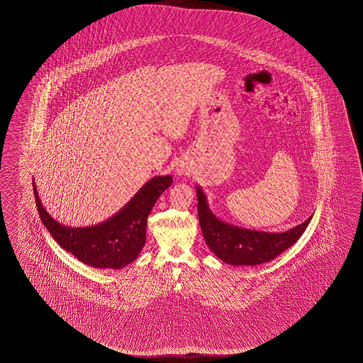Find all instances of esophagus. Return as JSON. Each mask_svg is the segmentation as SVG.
Wrapping results in <instances>:
<instances>
[{
    "label": "esophagus",
    "mask_w": 363,
    "mask_h": 363,
    "mask_svg": "<svg viewBox=\"0 0 363 363\" xmlns=\"http://www.w3.org/2000/svg\"><path fill=\"white\" fill-rule=\"evenodd\" d=\"M190 167L187 166L184 162H179V163L176 164V168H174V173H176V176H179V177H184V176L190 174Z\"/></svg>",
    "instance_id": "1"
}]
</instances>
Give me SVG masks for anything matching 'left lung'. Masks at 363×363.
Wrapping results in <instances>:
<instances>
[{
	"mask_svg": "<svg viewBox=\"0 0 363 363\" xmlns=\"http://www.w3.org/2000/svg\"><path fill=\"white\" fill-rule=\"evenodd\" d=\"M197 213L203 239L219 259L232 266H256L272 261L289 250L309 225L305 220L300 225L282 233L252 230L220 220L208 206V197L196 186Z\"/></svg>",
	"mask_w": 363,
	"mask_h": 363,
	"instance_id": "left-lung-1",
	"label": "left lung"
}]
</instances>
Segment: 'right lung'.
<instances>
[{
	"label": "right lung",
	"mask_w": 363,
	"mask_h": 363,
	"mask_svg": "<svg viewBox=\"0 0 363 363\" xmlns=\"http://www.w3.org/2000/svg\"><path fill=\"white\" fill-rule=\"evenodd\" d=\"M172 176H155L111 218L91 226L72 228L53 219L36 190V208L44 226L60 248L95 268L120 269L135 261L145 244L147 219L155 201L172 184Z\"/></svg>",
	"instance_id": "right-lung-1"
}]
</instances>
